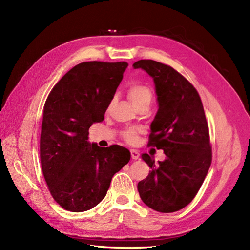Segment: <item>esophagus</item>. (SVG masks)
Wrapping results in <instances>:
<instances>
[{
    "mask_svg": "<svg viewBox=\"0 0 250 250\" xmlns=\"http://www.w3.org/2000/svg\"><path fill=\"white\" fill-rule=\"evenodd\" d=\"M131 157H132V159H133V160L139 159V152H138V150H136V149H131Z\"/></svg>",
    "mask_w": 250,
    "mask_h": 250,
    "instance_id": "obj_1",
    "label": "esophagus"
}]
</instances>
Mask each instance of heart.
<instances>
[{
  "mask_svg": "<svg viewBox=\"0 0 250 250\" xmlns=\"http://www.w3.org/2000/svg\"><path fill=\"white\" fill-rule=\"evenodd\" d=\"M127 98L130 99L132 104L137 108L141 106L143 104H150L152 94L149 88L146 85H142L139 83H135L130 86L127 89ZM139 130L138 128H127L124 133L123 137L124 139L128 143H134L138 137Z\"/></svg>",
  "mask_w": 250,
  "mask_h": 250,
  "instance_id": "b5f03b06",
  "label": "heart"
}]
</instances>
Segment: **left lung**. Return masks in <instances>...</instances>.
<instances>
[{"mask_svg": "<svg viewBox=\"0 0 250 250\" xmlns=\"http://www.w3.org/2000/svg\"><path fill=\"white\" fill-rule=\"evenodd\" d=\"M152 78L159 109L150 125L148 144L163 149L164 161L141 156L150 168L138 183L142 201L152 210L172 213L189 205L203 185L212 162L208 126L200 96L171 66L154 60L133 64Z\"/></svg>", "mask_w": 250, "mask_h": 250, "instance_id": "obj_1", "label": "left lung"}]
</instances>
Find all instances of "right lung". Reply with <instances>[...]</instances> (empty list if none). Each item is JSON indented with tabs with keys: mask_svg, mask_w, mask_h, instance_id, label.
<instances>
[{
	"mask_svg": "<svg viewBox=\"0 0 250 250\" xmlns=\"http://www.w3.org/2000/svg\"><path fill=\"white\" fill-rule=\"evenodd\" d=\"M126 62L80 63L54 86L43 107L40 161L53 198L70 212H84L106 196L113 175L131 159L120 146L88 141L89 127L104 120Z\"/></svg>",
	"mask_w": 250,
	"mask_h": 250,
	"instance_id": "right-lung-1",
	"label": "right lung"
}]
</instances>
